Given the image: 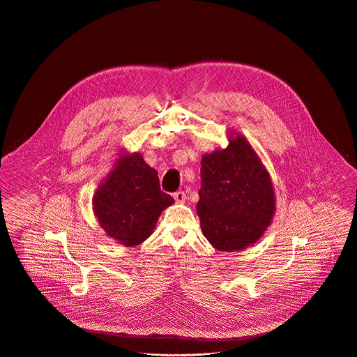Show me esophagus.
Wrapping results in <instances>:
<instances>
[{
    "instance_id": "34e87169",
    "label": "esophagus",
    "mask_w": 357,
    "mask_h": 357,
    "mask_svg": "<svg viewBox=\"0 0 357 357\" xmlns=\"http://www.w3.org/2000/svg\"><path fill=\"white\" fill-rule=\"evenodd\" d=\"M174 199H176V202H178V204H183V202H185V192L184 191H177V192H174Z\"/></svg>"
}]
</instances>
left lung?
<instances>
[{"label":"left lung","instance_id":"obj_1","mask_svg":"<svg viewBox=\"0 0 357 357\" xmlns=\"http://www.w3.org/2000/svg\"><path fill=\"white\" fill-rule=\"evenodd\" d=\"M275 208L270 176L249 142L236 134L226 149L204 155L197 212L218 250H239L268 227Z\"/></svg>","mask_w":357,"mask_h":357}]
</instances>
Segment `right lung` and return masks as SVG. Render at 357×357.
Instances as JSON below:
<instances>
[{
  "mask_svg": "<svg viewBox=\"0 0 357 357\" xmlns=\"http://www.w3.org/2000/svg\"><path fill=\"white\" fill-rule=\"evenodd\" d=\"M174 202L163 192L155 169L139 153L121 155L115 170L93 198L94 215L104 231L126 246L149 237L163 209Z\"/></svg>",
  "mask_w": 357,
  "mask_h": 357,
  "instance_id": "obj_1",
  "label": "right lung"
}]
</instances>
